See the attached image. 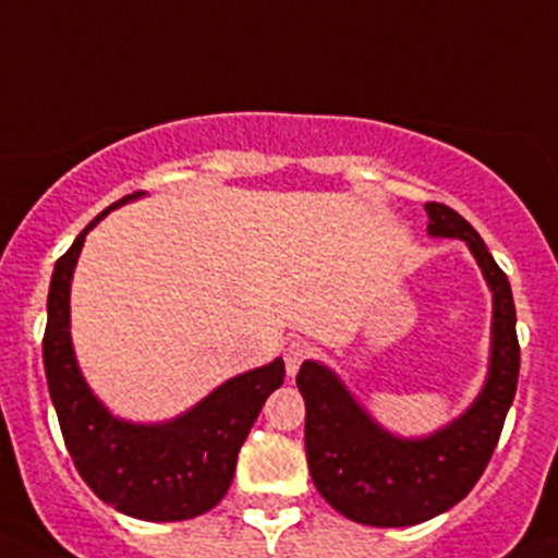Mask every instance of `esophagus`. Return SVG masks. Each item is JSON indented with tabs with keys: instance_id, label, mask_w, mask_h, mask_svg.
<instances>
[{
	"instance_id": "obj_1",
	"label": "esophagus",
	"mask_w": 558,
	"mask_h": 558,
	"mask_svg": "<svg viewBox=\"0 0 558 558\" xmlns=\"http://www.w3.org/2000/svg\"><path fill=\"white\" fill-rule=\"evenodd\" d=\"M313 356V348L307 340H291L283 351V362H286V373L296 375L300 373L302 364Z\"/></svg>"
}]
</instances>
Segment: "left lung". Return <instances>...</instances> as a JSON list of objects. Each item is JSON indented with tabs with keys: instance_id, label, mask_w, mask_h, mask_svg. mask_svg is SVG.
<instances>
[{
	"instance_id": "obj_1",
	"label": "left lung",
	"mask_w": 558,
	"mask_h": 558,
	"mask_svg": "<svg viewBox=\"0 0 558 558\" xmlns=\"http://www.w3.org/2000/svg\"><path fill=\"white\" fill-rule=\"evenodd\" d=\"M426 213L429 234L464 240L494 291L492 373L477 402L426 440H397L367 418L326 367L305 362L296 375L315 488L337 513L367 526H413L461 502L497 448L519 386L521 348L508 275L459 213L440 202H429Z\"/></svg>"
}]
</instances>
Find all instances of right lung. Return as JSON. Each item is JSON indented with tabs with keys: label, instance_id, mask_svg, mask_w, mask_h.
Segmentation results:
<instances>
[{
	"label": "right lung",
	"instance_id": "1",
	"mask_svg": "<svg viewBox=\"0 0 558 558\" xmlns=\"http://www.w3.org/2000/svg\"><path fill=\"white\" fill-rule=\"evenodd\" d=\"M123 196L99 213L70 251L56 262L48 291L43 362L64 446L94 494L121 513L143 521H185L216 508L229 492L258 410L283 384L280 359L238 375L202 399L194 410L161 426L116 421L83 384L70 342V280L88 229Z\"/></svg>",
	"mask_w": 558,
	"mask_h": 558
}]
</instances>
